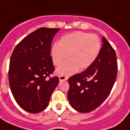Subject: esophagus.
Segmentation results:
<instances>
[{
	"mask_svg": "<svg viewBox=\"0 0 130 130\" xmlns=\"http://www.w3.org/2000/svg\"><path fill=\"white\" fill-rule=\"evenodd\" d=\"M68 76H65V75H60L59 76V79L60 81H63V80H67L68 79Z\"/></svg>",
	"mask_w": 130,
	"mask_h": 130,
	"instance_id": "34e87169",
	"label": "esophagus"
}]
</instances>
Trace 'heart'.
I'll return each mask as SVG.
<instances>
[{
	"mask_svg": "<svg viewBox=\"0 0 130 130\" xmlns=\"http://www.w3.org/2000/svg\"><path fill=\"white\" fill-rule=\"evenodd\" d=\"M101 50V40L95 34L77 31L67 34L60 38L58 44L52 47L51 54L54 65H59L57 69L60 75H69L86 69L95 61Z\"/></svg>",
	"mask_w": 130,
	"mask_h": 130,
	"instance_id": "obj_1",
	"label": "heart"
}]
</instances>
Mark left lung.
Wrapping results in <instances>:
<instances>
[{
	"mask_svg": "<svg viewBox=\"0 0 130 130\" xmlns=\"http://www.w3.org/2000/svg\"><path fill=\"white\" fill-rule=\"evenodd\" d=\"M116 53L105 37L93 63L84 71L69 78V101L80 112H89L98 108L112 90L117 76Z\"/></svg>",
	"mask_w": 130,
	"mask_h": 130,
	"instance_id": "obj_1",
	"label": "left lung"
}]
</instances>
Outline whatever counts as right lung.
<instances>
[{
	"label": "right lung",
	"mask_w": 130,
	"mask_h": 130,
	"mask_svg": "<svg viewBox=\"0 0 130 130\" xmlns=\"http://www.w3.org/2000/svg\"><path fill=\"white\" fill-rule=\"evenodd\" d=\"M58 28L41 27L29 34L13 50L8 78L15 101L25 110L38 113L46 109L59 82L55 71L52 42Z\"/></svg>",
	"instance_id": "1"
}]
</instances>
